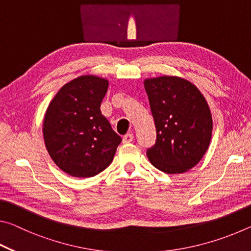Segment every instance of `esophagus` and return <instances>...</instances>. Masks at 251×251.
<instances>
[{"instance_id": "esophagus-1", "label": "esophagus", "mask_w": 251, "mask_h": 251, "mask_svg": "<svg viewBox=\"0 0 251 251\" xmlns=\"http://www.w3.org/2000/svg\"><path fill=\"white\" fill-rule=\"evenodd\" d=\"M133 139H134L133 134H126L124 137H123V143H125V144L131 143V142H133Z\"/></svg>"}]
</instances>
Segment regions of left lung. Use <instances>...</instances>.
Segmentation results:
<instances>
[{
    "label": "left lung",
    "mask_w": 251,
    "mask_h": 251,
    "mask_svg": "<svg viewBox=\"0 0 251 251\" xmlns=\"http://www.w3.org/2000/svg\"><path fill=\"white\" fill-rule=\"evenodd\" d=\"M144 86L157 133L148 159L166 174L188 172L210 144L212 117L206 99L193 83L178 76L146 78Z\"/></svg>",
    "instance_id": "1"
}]
</instances>
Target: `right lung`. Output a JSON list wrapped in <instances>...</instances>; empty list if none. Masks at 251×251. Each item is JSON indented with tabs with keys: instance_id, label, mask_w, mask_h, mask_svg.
Returning <instances> with one entry per match:
<instances>
[{
	"instance_id": "1",
	"label": "right lung",
	"mask_w": 251,
	"mask_h": 251,
	"mask_svg": "<svg viewBox=\"0 0 251 251\" xmlns=\"http://www.w3.org/2000/svg\"><path fill=\"white\" fill-rule=\"evenodd\" d=\"M108 80L83 75L65 84L46 109L44 143L54 163L73 177H93L113 161L122 138L101 115Z\"/></svg>"
}]
</instances>
